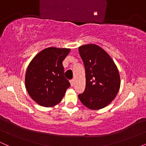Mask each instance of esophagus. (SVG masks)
I'll return each instance as SVG.
<instances>
[{
	"mask_svg": "<svg viewBox=\"0 0 146 146\" xmlns=\"http://www.w3.org/2000/svg\"><path fill=\"white\" fill-rule=\"evenodd\" d=\"M70 83H71V86H73V85H74V83H75L74 80H71V81H70Z\"/></svg>",
	"mask_w": 146,
	"mask_h": 146,
	"instance_id": "obj_1",
	"label": "esophagus"
}]
</instances>
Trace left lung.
I'll return each instance as SVG.
<instances>
[{
  "instance_id": "obj_1",
  "label": "left lung",
  "mask_w": 146,
  "mask_h": 146,
  "mask_svg": "<svg viewBox=\"0 0 146 146\" xmlns=\"http://www.w3.org/2000/svg\"><path fill=\"white\" fill-rule=\"evenodd\" d=\"M79 53L84 64L86 88L78 98L89 109L105 108L113 102L119 90L118 68L109 55L97 44L80 46Z\"/></svg>"
}]
</instances>
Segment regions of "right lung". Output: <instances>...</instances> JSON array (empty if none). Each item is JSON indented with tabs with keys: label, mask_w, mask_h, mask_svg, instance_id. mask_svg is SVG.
<instances>
[{
	"label": "right lung",
	"mask_w": 146,
	"mask_h": 146,
	"mask_svg": "<svg viewBox=\"0 0 146 146\" xmlns=\"http://www.w3.org/2000/svg\"><path fill=\"white\" fill-rule=\"evenodd\" d=\"M71 49L48 47L33 58L27 68L25 87L31 99L44 107L60 103L70 86L64 78L62 62Z\"/></svg>",
	"instance_id": "right-lung-1"
}]
</instances>
